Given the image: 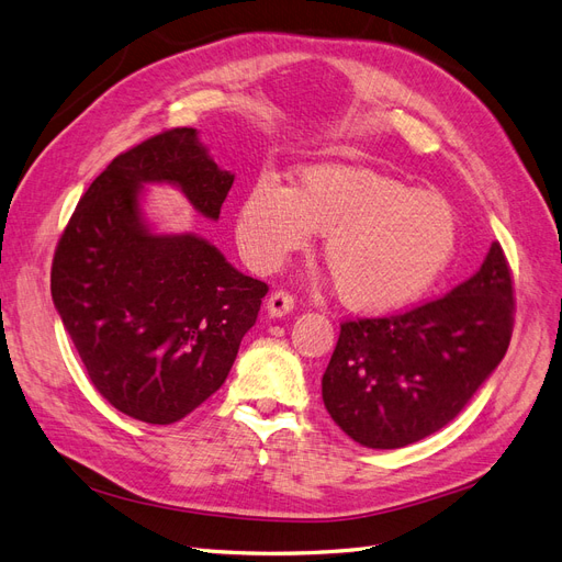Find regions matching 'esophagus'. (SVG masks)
Instances as JSON below:
<instances>
[{
	"label": "esophagus",
	"mask_w": 562,
	"mask_h": 562,
	"mask_svg": "<svg viewBox=\"0 0 562 562\" xmlns=\"http://www.w3.org/2000/svg\"><path fill=\"white\" fill-rule=\"evenodd\" d=\"M293 307H295V300H293L291 293H285V291H274L267 300V314L274 316V318L291 314Z\"/></svg>",
	"instance_id": "1"
}]
</instances>
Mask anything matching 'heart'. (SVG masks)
<instances>
[{"label":"heart","instance_id":"b5f03b06","mask_svg":"<svg viewBox=\"0 0 562 562\" xmlns=\"http://www.w3.org/2000/svg\"><path fill=\"white\" fill-rule=\"evenodd\" d=\"M323 234L337 295L356 312L405 307L440 279L457 248L446 196L353 166H310L297 187L262 176L236 213V241L258 271L279 269Z\"/></svg>","mask_w":562,"mask_h":562}]
</instances>
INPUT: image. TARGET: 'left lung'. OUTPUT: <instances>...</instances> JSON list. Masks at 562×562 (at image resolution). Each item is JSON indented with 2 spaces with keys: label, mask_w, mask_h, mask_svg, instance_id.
Wrapping results in <instances>:
<instances>
[{
  "label": "left lung",
  "mask_w": 562,
  "mask_h": 562,
  "mask_svg": "<svg viewBox=\"0 0 562 562\" xmlns=\"http://www.w3.org/2000/svg\"><path fill=\"white\" fill-rule=\"evenodd\" d=\"M514 279L499 244L443 297L351 318L323 372L326 411L356 443L405 448L443 429L499 366L514 330Z\"/></svg>",
  "instance_id": "1"
}]
</instances>
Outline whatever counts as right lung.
Instances as JSON below:
<instances>
[{
  "instance_id": "1",
  "label": "right lung",
  "mask_w": 562,
  "mask_h": 562,
  "mask_svg": "<svg viewBox=\"0 0 562 562\" xmlns=\"http://www.w3.org/2000/svg\"><path fill=\"white\" fill-rule=\"evenodd\" d=\"M147 182L180 187L217 220L234 176L196 128L122 151L60 234L50 295L98 394L133 419L173 424L223 386L269 288L196 234L149 232L138 201Z\"/></svg>"
}]
</instances>
